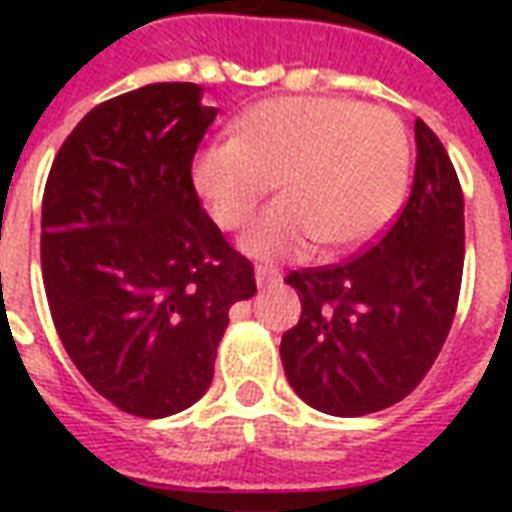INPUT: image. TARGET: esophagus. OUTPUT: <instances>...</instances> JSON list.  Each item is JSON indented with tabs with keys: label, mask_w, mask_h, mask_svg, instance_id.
Instances as JSON below:
<instances>
[{
	"label": "esophagus",
	"mask_w": 512,
	"mask_h": 512,
	"mask_svg": "<svg viewBox=\"0 0 512 512\" xmlns=\"http://www.w3.org/2000/svg\"><path fill=\"white\" fill-rule=\"evenodd\" d=\"M255 279H257V288H274V285H279V271H274V268H263L257 266L255 268Z\"/></svg>",
	"instance_id": "1"
}]
</instances>
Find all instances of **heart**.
<instances>
[{"label":"heart","mask_w":512,"mask_h":512,"mask_svg":"<svg viewBox=\"0 0 512 512\" xmlns=\"http://www.w3.org/2000/svg\"><path fill=\"white\" fill-rule=\"evenodd\" d=\"M411 175L403 120L334 95L268 98L235 120L233 139L202 147L191 180L213 222L241 230L279 183L285 194L244 235L255 260L329 255L373 241L395 219Z\"/></svg>","instance_id":"b5f03b06"}]
</instances>
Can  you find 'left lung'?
<instances>
[{
    "instance_id": "8db88e82",
    "label": "left lung",
    "mask_w": 512,
    "mask_h": 512,
    "mask_svg": "<svg viewBox=\"0 0 512 512\" xmlns=\"http://www.w3.org/2000/svg\"><path fill=\"white\" fill-rule=\"evenodd\" d=\"M417 167L403 211L362 255L290 271L301 318L279 356L293 392L332 417L400 403L428 376L458 310L463 191L447 150L414 123Z\"/></svg>"
}]
</instances>
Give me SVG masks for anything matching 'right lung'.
Instances as JSON below:
<instances>
[{
    "label": "right lung",
    "instance_id": "1",
    "mask_svg": "<svg viewBox=\"0 0 512 512\" xmlns=\"http://www.w3.org/2000/svg\"><path fill=\"white\" fill-rule=\"evenodd\" d=\"M202 87L104 101L54 156L40 219L51 321L76 370L126 414L194 406L255 271L200 205L191 161L216 117Z\"/></svg>",
    "mask_w": 512,
    "mask_h": 512
}]
</instances>
